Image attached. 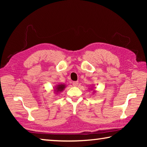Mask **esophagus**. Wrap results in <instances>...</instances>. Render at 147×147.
Here are the masks:
<instances>
[{
  "mask_svg": "<svg viewBox=\"0 0 147 147\" xmlns=\"http://www.w3.org/2000/svg\"><path fill=\"white\" fill-rule=\"evenodd\" d=\"M73 85L74 87H76L78 85V82H73Z\"/></svg>",
  "mask_w": 147,
  "mask_h": 147,
  "instance_id": "34e87169",
  "label": "esophagus"
}]
</instances>
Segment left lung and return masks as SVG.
Here are the masks:
<instances>
[{
    "instance_id": "left-lung-1",
    "label": "left lung",
    "mask_w": 147,
    "mask_h": 147,
    "mask_svg": "<svg viewBox=\"0 0 147 147\" xmlns=\"http://www.w3.org/2000/svg\"><path fill=\"white\" fill-rule=\"evenodd\" d=\"M93 88V87H91V89H93V88ZM94 92H95V90H94V89H93V93H94Z\"/></svg>"
}]
</instances>
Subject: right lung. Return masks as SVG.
Instances as JSON below:
<instances>
[{"label": "right lung", "instance_id": "obj_1", "mask_svg": "<svg viewBox=\"0 0 147 147\" xmlns=\"http://www.w3.org/2000/svg\"><path fill=\"white\" fill-rule=\"evenodd\" d=\"M66 88V85L64 84H59L54 88V91L56 94H58L64 90V89Z\"/></svg>", "mask_w": 147, "mask_h": 147}]
</instances>
